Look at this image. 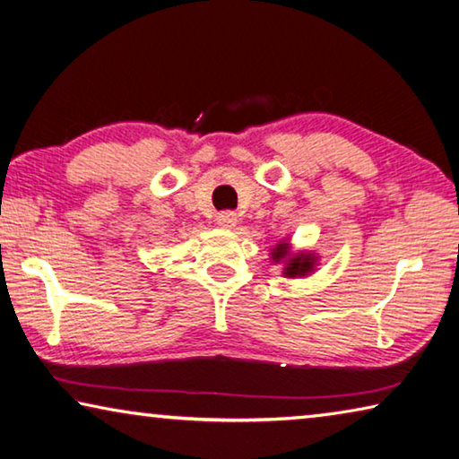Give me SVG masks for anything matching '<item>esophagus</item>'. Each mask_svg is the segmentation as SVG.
<instances>
[{
	"mask_svg": "<svg viewBox=\"0 0 459 459\" xmlns=\"http://www.w3.org/2000/svg\"><path fill=\"white\" fill-rule=\"evenodd\" d=\"M215 221H217V225H221V228H234V225L238 223V215L234 213V212H221V213H217V217H215Z\"/></svg>",
	"mask_w": 459,
	"mask_h": 459,
	"instance_id": "esophagus-1",
	"label": "esophagus"
}]
</instances>
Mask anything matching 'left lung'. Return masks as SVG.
<instances>
[{
  "instance_id": "left-lung-1",
  "label": "left lung",
  "mask_w": 459,
  "mask_h": 459,
  "mask_svg": "<svg viewBox=\"0 0 459 459\" xmlns=\"http://www.w3.org/2000/svg\"><path fill=\"white\" fill-rule=\"evenodd\" d=\"M287 258V268H284V276H305L307 273H311L313 264H315V256L311 254H297V256L289 258V244H279L273 252V260L281 262Z\"/></svg>"
}]
</instances>
